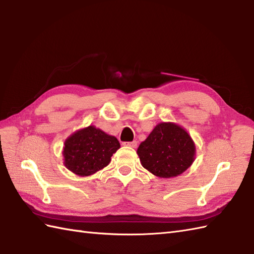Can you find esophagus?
Returning a JSON list of instances; mask_svg holds the SVG:
<instances>
[{
    "mask_svg": "<svg viewBox=\"0 0 254 254\" xmlns=\"http://www.w3.org/2000/svg\"><path fill=\"white\" fill-rule=\"evenodd\" d=\"M123 145L128 146V147H132V148H136V146H137V141H136V140L127 141V143H123Z\"/></svg>",
    "mask_w": 254,
    "mask_h": 254,
    "instance_id": "obj_1",
    "label": "esophagus"
}]
</instances>
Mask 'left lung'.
<instances>
[{
    "label": "left lung",
    "mask_w": 254,
    "mask_h": 254,
    "mask_svg": "<svg viewBox=\"0 0 254 254\" xmlns=\"http://www.w3.org/2000/svg\"><path fill=\"white\" fill-rule=\"evenodd\" d=\"M136 152L146 170L160 179H170L191 166L196 146L184 127L173 122H161L141 141Z\"/></svg>",
    "instance_id": "1"
}]
</instances>
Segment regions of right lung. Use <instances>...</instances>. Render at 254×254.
<instances>
[{
    "instance_id": "right-lung-1",
    "label": "right lung",
    "mask_w": 254,
    "mask_h": 254,
    "mask_svg": "<svg viewBox=\"0 0 254 254\" xmlns=\"http://www.w3.org/2000/svg\"><path fill=\"white\" fill-rule=\"evenodd\" d=\"M119 148V140L113 135L88 126L75 131L64 140V164L76 175L90 176L107 167Z\"/></svg>"
}]
</instances>
